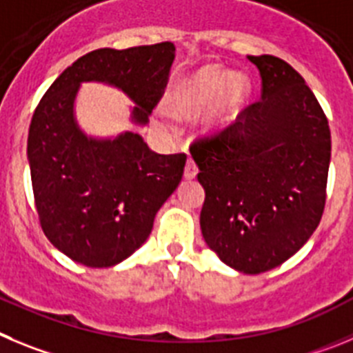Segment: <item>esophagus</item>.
Wrapping results in <instances>:
<instances>
[{"label":"esophagus","mask_w":353,"mask_h":353,"mask_svg":"<svg viewBox=\"0 0 353 353\" xmlns=\"http://www.w3.org/2000/svg\"><path fill=\"white\" fill-rule=\"evenodd\" d=\"M196 172H199V167H196L195 160H193V158H188L186 167H184V177H186V179H193V177L196 176Z\"/></svg>","instance_id":"1"}]
</instances>
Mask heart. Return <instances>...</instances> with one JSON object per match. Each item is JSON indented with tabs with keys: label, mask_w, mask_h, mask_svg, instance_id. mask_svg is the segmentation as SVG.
<instances>
[{
	"label": "heart",
	"mask_w": 353,
	"mask_h": 353,
	"mask_svg": "<svg viewBox=\"0 0 353 353\" xmlns=\"http://www.w3.org/2000/svg\"><path fill=\"white\" fill-rule=\"evenodd\" d=\"M252 84L244 74H228L221 66H205L193 77L181 82L176 94V107L192 112L211 105L216 100L218 117H232L250 97Z\"/></svg>",
	"instance_id": "heart-1"
}]
</instances>
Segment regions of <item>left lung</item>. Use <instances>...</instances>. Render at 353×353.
Returning a JSON list of instances; mask_svg holds the SVG:
<instances>
[{
    "label": "left lung",
    "mask_w": 353,
    "mask_h": 353,
    "mask_svg": "<svg viewBox=\"0 0 353 353\" xmlns=\"http://www.w3.org/2000/svg\"><path fill=\"white\" fill-rule=\"evenodd\" d=\"M260 100L236 121L192 142L205 190L200 228L227 265L260 274L306 244L322 220L331 130L313 91L287 61L248 56Z\"/></svg>",
    "instance_id": "obj_1"
}]
</instances>
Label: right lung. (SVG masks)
Listing matches in <instances>:
<instances>
[{
    "label": "right lung",
    "mask_w": 353,
    "mask_h": 353,
    "mask_svg": "<svg viewBox=\"0 0 353 353\" xmlns=\"http://www.w3.org/2000/svg\"><path fill=\"white\" fill-rule=\"evenodd\" d=\"M172 42L98 49L50 84L31 117L28 160L38 221L47 239L75 262L110 268L128 259L153 230L158 209L177 188L186 154H158L139 133L88 139L74 119L79 84L121 88L145 125L169 82Z\"/></svg>",
    "instance_id": "add662e5"
}]
</instances>
